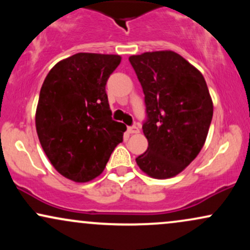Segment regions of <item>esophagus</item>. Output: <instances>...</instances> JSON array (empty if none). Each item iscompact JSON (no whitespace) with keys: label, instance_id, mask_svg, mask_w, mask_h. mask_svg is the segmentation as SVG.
<instances>
[{"label":"esophagus","instance_id":"34e87169","mask_svg":"<svg viewBox=\"0 0 250 250\" xmlns=\"http://www.w3.org/2000/svg\"><path fill=\"white\" fill-rule=\"evenodd\" d=\"M128 133L129 134H137L140 133V129L136 125H131V127H128Z\"/></svg>","mask_w":250,"mask_h":250}]
</instances>
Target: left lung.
<instances>
[{
    "instance_id": "obj_1",
    "label": "left lung",
    "mask_w": 250,
    "mask_h": 250,
    "mask_svg": "<svg viewBox=\"0 0 250 250\" xmlns=\"http://www.w3.org/2000/svg\"><path fill=\"white\" fill-rule=\"evenodd\" d=\"M145 94L146 153L140 169L159 180L176 176L205 145L213 119V101L205 77L171 50L129 57Z\"/></svg>"
}]
</instances>
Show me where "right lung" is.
Segmentation results:
<instances>
[{
	"mask_svg": "<svg viewBox=\"0 0 250 250\" xmlns=\"http://www.w3.org/2000/svg\"><path fill=\"white\" fill-rule=\"evenodd\" d=\"M120 55L79 53L56 63L40 91L35 125L53 167L75 182L104 170L127 127L111 119L105 84Z\"/></svg>",
	"mask_w": 250,
	"mask_h": 250,
	"instance_id": "obj_1",
	"label": "right lung"
}]
</instances>
